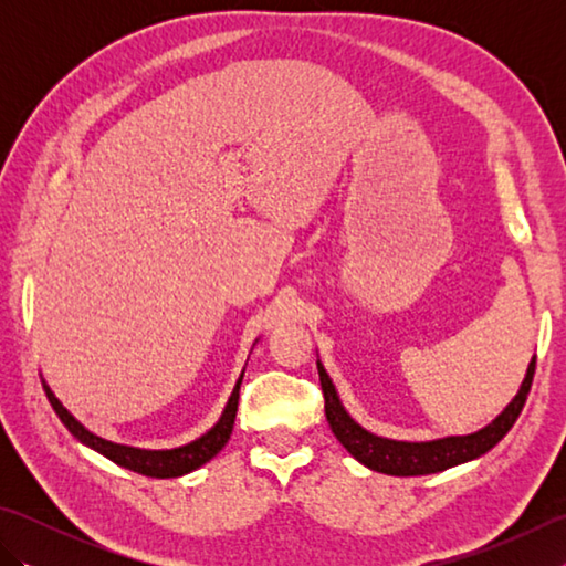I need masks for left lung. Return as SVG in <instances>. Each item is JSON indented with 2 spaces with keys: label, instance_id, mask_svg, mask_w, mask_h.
<instances>
[{
  "label": "left lung",
  "instance_id": "1",
  "mask_svg": "<svg viewBox=\"0 0 566 566\" xmlns=\"http://www.w3.org/2000/svg\"><path fill=\"white\" fill-rule=\"evenodd\" d=\"M316 365H318V377L323 387V399H326V418L333 436L340 440L343 448L350 452L357 462L375 469V472L391 474V476L436 474L486 454L513 428L515 420H518L527 399V391H531L533 375H535V355H533L518 394H515L513 401L482 430L469 432V436H448L438 440L408 442V440H389V438L375 436V432H369L359 426L357 420L345 411L340 396L335 391L326 367L321 365V359Z\"/></svg>",
  "mask_w": 566,
  "mask_h": 566
}]
</instances>
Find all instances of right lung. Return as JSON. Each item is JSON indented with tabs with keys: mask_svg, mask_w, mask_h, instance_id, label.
<instances>
[{
	"mask_svg": "<svg viewBox=\"0 0 566 566\" xmlns=\"http://www.w3.org/2000/svg\"><path fill=\"white\" fill-rule=\"evenodd\" d=\"M240 381H243V371H240L235 387H233L231 396H228V403L223 408L221 418L216 420V426L203 432L201 438L191 440L187 444H179V448H172V450L130 448V444H118V442L94 436L92 430L84 428L80 420L72 416L63 403H60V399L45 381H43V389H45L48 401H51L57 418L63 420V426L82 444H87V448L97 450L99 454L106 457V460L116 462L118 467L130 469V472H138L143 476H155V479H172V476H185L189 472H195V469H199L201 464H207L209 460H213V457L223 450V444L228 442V438H231L233 423H235V411H238V399H240V394H238Z\"/></svg>",
	"mask_w": 566,
	"mask_h": 566,
	"instance_id": "1",
	"label": "right lung"
}]
</instances>
